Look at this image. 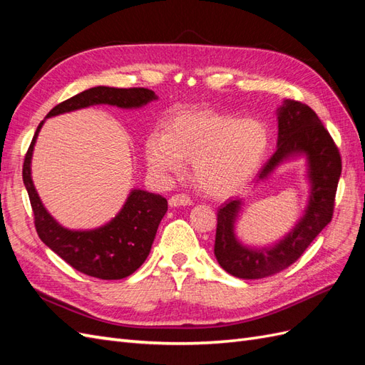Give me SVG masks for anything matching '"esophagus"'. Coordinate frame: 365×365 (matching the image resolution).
Returning <instances> with one entry per match:
<instances>
[{
    "label": "esophagus",
    "mask_w": 365,
    "mask_h": 365,
    "mask_svg": "<svg viewBox=\"0 0 365 365\" xmlns=\"http://www.w3.org/2000/svg\"><path fill=\"white\" fill-rule=\"evenodd\" d=\"M191 203H192L191 197L186 194H174L170 199L171 207H188V205H191Z\"/></svg>",
    "instance_id": "esophagus-1"
}]
</instances>
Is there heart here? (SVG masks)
Listing matches in <instances>:
<instances>
[{
    "instance_id": "1",
    "label": "heart",
    "mask_w": 365,
    "mask_h": 365,
    "mask_svg": "<svg viewBox=\"0 0 365 365\" xmlns=\"http://www.w3.org/2000/svg\"><path fill=\"white\" fill-rule=\"evenodd\" d=\"M268 145V130L257 120L191 112L175 117L165 135L148 140L146 160L157 174L179 173L182 160L194 162L200 188L227 195L257 173Z\"/></svg>"
}]
</instances>
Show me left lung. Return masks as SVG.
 I'll return each mask as SVG.
<instances>
[{
    "instance_id": "1",
    "label": "left lung",
    "mask_w": 365,
    "mask_h": 365,
    "mask_svg": "<svg viewBox=\"0 0 365 365\" xmlns=\"http://www.w3.org/2000/svg\"><path fill=\"white\" fill-rule=\"evenodd\" d=\"M279 138L276 153L256 177L265 180L276 166L294 155H305L310 180V200L302 219L272 248H248L235 235V223L242 207L240 199H230L217 211L214 255L227 273L240 279H260L282 272L304 255L316 236L333 217L334 197L342 162L338 146L316 112L299 101L285 100L277 109Z\"/></svg>"
}]
</instances>
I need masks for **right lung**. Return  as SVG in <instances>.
I'll return each instance as SVG.
<instances>
[{
  "label": "right lung",
  "mask_w": 365,
  "mask_h": 365,
  "mask_svg": "<svg viewBox=\"0 0 365 365\" xmlns=\"http://www.w3.org/2000/svg\"><path fill=\"white\" fill-rule=\"evenodd\" d=\"M155 98V93L146 88L97 86L64 100L51 109L46 118L93 105L125 109L140 108ZM43 123L44 121L36 128L23 163V182L29 194L35 228L40 239L83 274L105 280L123 279L133 274L142 267L151 251L157 228L168 211L166 199L160 194L133 190L123 208L106 225L91 231L63 228L43 207L31 177L34 145Z\"/></svg>",
  "instance_id": "obj_1"
}]
</instances>
